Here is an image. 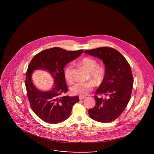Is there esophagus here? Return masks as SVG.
<instances>
[{"label": "esophagus", "mask_w": 154, "mask_h": 154, "mask_svg": "<svg viewBox=\"0 0 154 154\" xmlns=\"http://www.w3.org/2000/svg\"><path fill=\"white\" fill-rule=\"evenodd\" d=\"M86 97L85 96H79V98H80V100H82V99H85Z\"/></svg>", "instance_id": "34e87169"}]
</instances>
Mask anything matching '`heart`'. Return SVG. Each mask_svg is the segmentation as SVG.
Wrapping results in <instances>:
<instances>
[{
    "label": "heart",
    "mask_w": 154,
    "mask_h": 154,
    "mask_svg": "<svg viewBox=\"0 0 154 154\" xmlns=\"http://www.w3.org/2000/svg\"><path fill=\"white\" fill-rule=\"evenodd\" d=\"M80 63L90 72L91 77L96 83L100 84L102 82L105 77V69L102 66H97L98 63L95 59L89 57H85L81 59ZM73 65L72 63L66 66L64 70L65 77L68 82L73 80ZM94 86V84L92 82H79L75 83L72 87L71 91L75 95H86L93 89Z\"/></svg>",
    "instance_id": "b5f03b06"
}]
</instances>
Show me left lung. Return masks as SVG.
Listing matches in <instances>:
<instances>
[{
	"label": "left lung",
	"instance_id": "left-lung-1",
	"mask_svg": "<svg viewBox=\"0 0 154 154\" xmlns=\"http://www.w3.org/2000/svg\"><path fill=\"white\" fill-rule=\"evenodd\" d=\"M101 59L105 66V77L96 94L107 96L108 99L94 96L95 106L88 110L92 119L110 122L116 119L124 111L130 100L133 85L131 66L117 50L100 47L84 52Z\"/></svg>",
	"mask_w": 154,
	"mask_h": 154
}]
</instances>
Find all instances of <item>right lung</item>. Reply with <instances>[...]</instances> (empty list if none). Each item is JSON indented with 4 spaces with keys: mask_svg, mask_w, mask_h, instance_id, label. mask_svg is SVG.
Listing matches in <instances>:
<instances>
[{
    "mask_svg": "<svg viewBox=\"0 0 154 154\" xmlns=\"http://www.w3.org/2000/svg\"><path fill=\"white\" fill-rule=\"evenodd\" d=\"M83 51L54 47L38 53L30 61L25 80L27 96L32 109L44 122L53 124L62 122L70 117L74 104L79 101L77 96L65 95L68 89L63 68ZM37 69L45 70L52 75L54 83L51 90L43 91L33 84L32 74Z\"/></svg>",
    "mask_w": 154,
    "mask_h": 154,
    "instance_id": "right-lung-1",
    "label": "right lung"
}]
</instances>
